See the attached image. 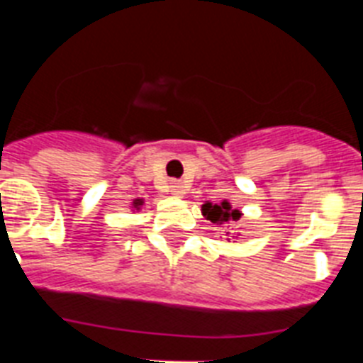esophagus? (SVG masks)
<instances>
[{"instance_id":"obj_1","label":"esophagus","mask_w":363,"mask_h":363,"mask_svg":"<svg viewBox=\"0 0 363 363\" xmlns=\"http://www.w3.org/2000/svg\"><path fill=\"white\" fill-rule=\"evenodd\" d=\"M185 191H187V189H185V185L182 184V182H171V184H169V192H171L172 196H178V198H182L185 194Z\"/></svg>"}]
</instances>
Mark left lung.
<instances>
[{
    "label": "left lung",
    "instance_id": "1",
    "mask_svg": "<svg viewBox=\"0 0 363 363\" xmlns=\"http://www.w3.org/2000/svg\"><path fill=\"white\" fill-rule=\"evenodd\" d=\"M201 214L209 221L216 223V225H227V223L238 221L242 218V213L238 209H233L227 200H223L221 203H211V201H207V203L201 205Z\"/></svg>",
    "mask_w": 363,
    "mask_h": 363
}]
</instances>
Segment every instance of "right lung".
<instances>
[{
    "label": "right lung",
    "instance_id": "right-lung-1",
    "mask_svg": "<svg viewBox=\"0 0 363 363\" xmlns=\"http://www.w3.org/2000/svg\"><path fill=\"white\" fill-rule=\"evenodd\" d=\"M140 205H143V200H134L133 201V207H134V209H140Z\"/></svg>",
    "mask_w": 363,
    "mask_h": 363
}]
</instances>
